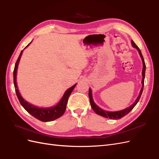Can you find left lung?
Returning a JSON list of instances; mask_svg holds the SVG:
<instances>
[{"instance_id":"8db88e82","label":"left lung","mask_w":159,"mask_h":159,"mask_svg":"<svg viewBox=\"0 0 159 159\" xmlns=\"http://www.w3.org/2000/svg\"><path fill=\"white\" fill-rule=\"evenodd\" d=\"M131 44L134 47L136 48L139 51V53L140 55V57H141L142 60V62H143V70H142V76H143V79H142V88L141 91H140V93L138 98L136 99L135 102L131 106L128 107L126 109H125L123 110H120V111H117V112H108V111H106V110H102V108H99L98 107L96 104H95L93 100V98H92V94H91V89H89V99H90V103H91V108L93 109L95 112L99 114V115H100L102 116H104L105 118H107V119H121L122 117H123L124 116L127 115V114L131 110L134 108L135 106V105L137 104V103L138 102V101L139 100L140 97H141L142 93V91H143V84H144V78H145V71H146V64H145V61L144 60H143V55L142 54L141 51L139 49V47L135 45V43L131 40Z\"/></svg>"}]
</instances>
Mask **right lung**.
Listing matches in <instances>:
<instances>
[{
  "mask_svg": "<svg viewBox=\"0 0 159 159\" xmlns=\"http://www.w3.org/2000/svg\"><path fill=\"white\" fill-rule=\"evenodd\" d=\"M22 52H23V51H21L20 56L17 59V60L16 63V65H15V68L13 70L14 86H15V89H16V95L18 99H19L21 105L24 107V108L26 110L28 113L30 114L32 116L35 117L36 119H37L39 120H41L43 122H48V121H51L56 119H58L59 117L62 116L65 112V110L66 109V104H67L68 98L70 96V95L71 94L72 90L74 89V88L75 87L76 84H75V85H73L70 88H69L65 92L64 96L62 97L60 102H59L56 106L52 107V108H37V107H35L34 106H32L30 104H29V103H28L26 101L24 100V99L21 96L20 92L18 91L17 83H16V75H17V66H18V64H19Z\"/></svg>",
  "mask_w": 159,
  "mask_h": 159,
  "instance_id": "obj_1",
  "label": "right lung"
}]
</instances>
